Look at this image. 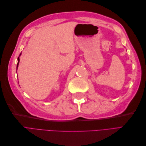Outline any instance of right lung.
Listing matches in <instances>:
<instances>
[{"label":"right lung","instance_id":"1","mask_svg":"<svg viewBox=\"0 0 146 146\" xmlns=\"http://www.w3.org/2000/svg\"><path fill=\"white\" fill-rule=\"evenodd\" d=\"M21 54L19 55L18 58H17V67H16L17 69V67H18V65H19V56H21Z\"/></svg>","mask_w":146,"mask_h":146}]
</instances>
